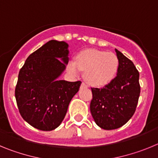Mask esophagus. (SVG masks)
I'll return each instance as SVG.
<instances>
[{"mask_svg":"<svg viewBox=\"0 0 158 158\" xmlns=\"http://www.w3.org/2000/svg\"><path fill=\"white\" fill-rule=\"evenodd\" d=\"M81 88H88V85H86L85 83H84V82H82Z\"/></svg>","mask_w":158,"mask_h":158,"instance_id":"1","label":"esophagus"}]
</instances>
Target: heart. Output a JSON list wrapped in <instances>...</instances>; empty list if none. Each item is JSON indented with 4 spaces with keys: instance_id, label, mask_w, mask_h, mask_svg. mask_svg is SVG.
<instances>
[{
    "instance_id": "obj_1",
    "label": "heart",
    "mask_w": 158,
    "mask_h": 158,
    "mask_svg": "<svg viewBox=\"0 0 158 158\" xmlns=\"http://www.w3.org/2000/svg\"><path fill=\"white\" fill-rule=\"evenodd\" d=\"M118 65V57L115 54L88 49L77 55L76 62L69 60L67 69L75 77L80 74L81 70L85 71V78L89 85L103 87L115 77Z\"/></svg>"
}]
</instances>
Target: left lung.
Returning <instances> with one entry per match:
<instances>
[{"instance_id": "left-lung-1", "label": "left lung", "mask_w": 158, "mask_h": 158, "mask_svg": "<svg viewBox=\"0 0 158 158\" xmlns=\"http://www.w3.org/2000/svg\"><path fill=\"white\" fill-rule=\"evenodd\" d=\"M118 72L108 85L92 89V116L97 126L115 130L126 124L133 116L140 95L139 73L131 60L115 49Z\"/></svg>"}]
</instances>
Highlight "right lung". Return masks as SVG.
I'll return each mask as SVG.
<instances>
[{
	"instance_id": "obj_1",
	"label": "right lung",
	"mask_w": 158,
	"mask_h": 158,
	"mask_svg": "<svg viewBox=\"0 0 158 158\" xmlns=\"http://www.w3.org/2000/svg\"><path fill=\"white\" fill-rule=\"evenodd\" d=\"M69 44L51 40L32 53L19 70L16 103L23 118L40 131L56 129L81 81L59 80L69 62Z\"/></svg>"
}]
</instances>
